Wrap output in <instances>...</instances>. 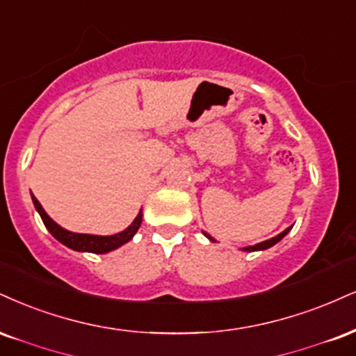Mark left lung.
Listing matches in <instances>:
<instances>
[{
    "instance_id": "8db88e82",
    "label": "left lung",
    "mask_w": 356,
    "mask_h": 356,
    "mask_svg": "<svg viewBox=\"0 0 356 356\" xmlns=\"http://www.w3.org/2000/svg\"><path fill=\"white\" fill-rule=\"evenodd\" d=\"M292 227L293 225H290V227H286V229L284 230V232H280L278 235H275V237H272V238H268V241H264V242H260V243H255V245H248V247H243L242 250H245V252H257V250H267V248H270V247H273L275 245L277 242H280L282 238L285 237L286 234L290 232V230H292ZM205 237L209 238V241L211 242H216V238L213 237H211V235H209L207 232H202Z\"/></svg>"
}]
</instances>
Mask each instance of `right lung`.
<instances>
[{
  "label": "right lung",
  "instance_id": "1",
  "mask_svg": "<svg viewBox=\"0 0 356 356\" xmlns=\"http://www.w3.org/2000/svg\"><path fill=\"white\" fill-rule=\"evenodd\" d=\"M34 209H36L38 213L41 216L42 224L46 225V229L49 230V234L53 235L58 242H61L63 245L72 248L76 252H91V254H108L111 250H115L124 243L132 241L137 230H139L140 222H143V209H140L139 213L132 224L124 229L122 232H118L114 235H92V234H76L71 232V230L63 229L61 225L56 224V222L51 219V217L46 213L42 205L38 202V199L31 195Z\"/></svg>",
  "mask_w": 356,
  "mask_h": 356
}]
</instances>
